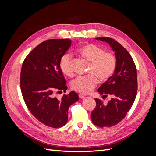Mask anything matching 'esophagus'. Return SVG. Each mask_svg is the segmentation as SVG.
<instances>
[{
	"label": "esophagus",
	"instance_id": "esophagus-1",
	"mask_svg": "<svg viewBox=\"0 0 156 156\" xmlns=\"http://www.w3.org/2000/svg\"><path fill=\"white\" fill-rule=\"evenodd\" d=\"M78 95H79V98H81V99H82V98H84V97L86 96V95H84V94H83L82 93H79Z\"/></svg>",
	"mask_w": 156,
	"mask_h": 156
}]
</instances>
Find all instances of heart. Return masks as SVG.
<instances>
[{"mask_svg":"<svg viewBox=\"0 0 156 156\" xmlns=\"http://www.w3.org/2000/svg\"><path fill=\"white\" fill-rule=\"evenodd\" d=\"M77 51L80 56L90 62L88 72L89 75L73 80L71 83V88L75 91L88 94L96 87L98 79L103 83L112 76L116 68V58L114 53L105 51L101 47L93 44L80 47ZM59 66L64 75L68 77L73 76L72 57L70 54L66 53L62 55Z\"/></svg>","mask_w":156,"mask_h":156,"instance_id":"heart-1","label":"heart"}]
</instances>
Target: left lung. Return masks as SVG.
I'll return each mask as SVG.
<instances>
[{
	"label": "left lung",
	"instance_id": "1",
	"mask_svg": "<svg viewBox=\"0 0 156 156\" xmlns=\"http://www.w3.org/2000/svg\"><path fill=\"white\" fill-rule=\"evenodd\" d=\"M106 41L115 53L116 68L112 76L98 88L103 99L111 96L107 104L96 98L91 119L98 127H112L123 120L133 105L137 92V74L134 61L123 46L111 37H96Z\"/></svg>",
	"mask_w": 156,
	"mask_h": 156
}]
</instances>
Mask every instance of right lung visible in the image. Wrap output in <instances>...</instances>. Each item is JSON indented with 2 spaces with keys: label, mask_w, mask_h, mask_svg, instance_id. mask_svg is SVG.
<instances>
[{
  "label": "right lung",
  "mask_w": 156,
  "mask_h": 156,
  "mask_svg": "<svg viewBox=\"0 0 156 156\" xmlns=\"http://www.w3.org/2000/svg\"><path fill=\"white\" fill-rule=\"evenodd\" d=\"M72 44L69 39L45 40L33 49L23 61L20 87L25 104L31 114L42 124L54 128L67 123L68 108L78 101L75 92L64 94L67 86L59 62Z\"/></svg>",
  "instance_id": "right-lung-1"
}]
</instances>
